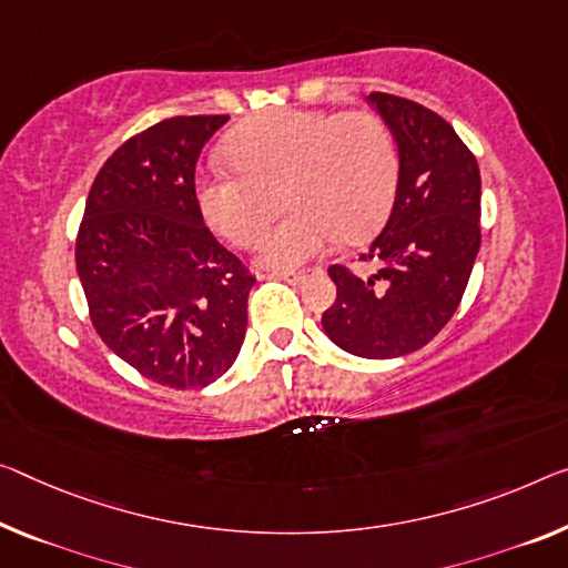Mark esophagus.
<instances>
[{
    "label": "esophagus",
    "instance_id": "obj_1",
    "mask_svg": "<svg viewBox=\"0 0 568 568\" xmlns=\"http://www.w3.org/2000/svg\"><path fill=\"white\" fill-rule=\"evenodd\" d=\"M272 278H282V282H290L292 286H300L307 282V272H274Z\"/></svg>",
    "mask_w": 568,
    "mask_h": 568
}]
</instances>
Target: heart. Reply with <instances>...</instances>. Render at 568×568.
I'll return each mask as SVG.
<instances>
[{"mask_svg": "<svg viewBox=\"0 0 568 568\" xmlns=\"http://www.w3.org/2000/svg\"><path fill=\"white\" fill-rule=\"evenodd\" d=\"M235 172L203 174L197 205L223 239L251 248L278 211L292 207L261 243V261L292 268L337 235L357 241L388 213L398 182V152L388 126L365 111L282 109L243 121L223 142Z\"/></svg>", "mask_w": 568, "mask_h": 568, "instance_id": "1", "label": "heart"}]
</instances>
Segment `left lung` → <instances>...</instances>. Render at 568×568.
I'll return each instance as SVG.
<instances>
[{
  "mask_svg": "<svg viewBox=\"0 0 568 568\" xmlns=\"http://www.w3.org/2000/svg\"><path fill=\"white\" fill-rule=\"evenodd\" d=\"M398 146L394 207L363 261L361 278L329 266L337 296L322 329L357 357L388 361L424 347L457 312L479 251V168L439 113L390 93H371Z\"/></svg>",
  "mask_w": 568,
  "mask_h": 568,
  "instance_id": "left-lung-1",
  "label": "left lung"
}]
</instances>
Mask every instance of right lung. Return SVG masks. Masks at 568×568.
Returning <instances> with one entry per match:
<instances>
[{
	"instance_id": "right-lung-1",
	"label": "right lung",
	"mask_w": 568,
	"mask_h": 568,
	"mask_svg": "<svg viewBox=\"0 0 568 568\" xmlns=\"http://www.w3.org/2000/svg\"><path fill=\"white\" fill-rule=\"evenodd\" d=\"M229 116H174L113 152L75 241L91 322L121 361L168 388L231 368L256 278L205 229L195 164Z\"/></svg>"
}]
</instances>
